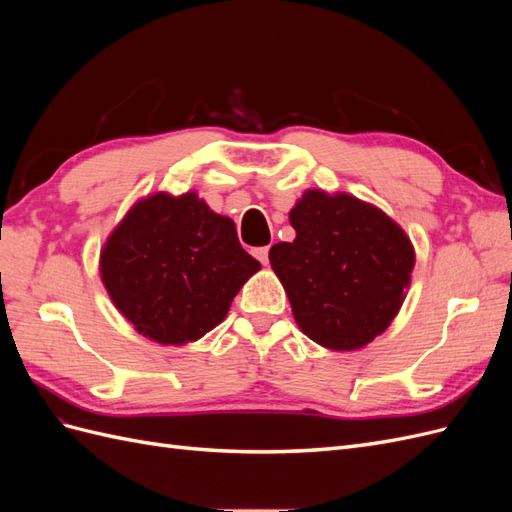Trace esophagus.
Here are the masks:
<instances>
[{
  "mask_svg": "<svg viewBox=\"0 0 512 512\" xmlns=\"http://www.w3.org/2000/svg\"><path fill=\"white\" fill-rule=\"evenodd\" d=\"M252 254L262 262V265H267V262H269V245H265V247H254Z\"/></svg>",
  "mask_w": 512,
  "mask_h": 512,
  "instance_id": "esophagus-1",
  "label": "esophagus"
}]
</instances>
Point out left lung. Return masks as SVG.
<instances>
[{
  "label": "left lung",
  "mask_w": 512,
  "mask_h": 512,
  "mask_svg": "<svg viewBox=\"0 0 512 512\" xmlns=\"http://www.w3.org/2000/svg\"><path fill=\"white\" fill-rule=\"evenodd\" d=\"M292 243L271 267L301 331L329 350H356L386 331L410 286L414 247L378 207L350 194L307 190L290 211Z\"/></svg>",
  "instance_id": "8db88e82"
}]
</instances>
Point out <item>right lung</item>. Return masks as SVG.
Masks as SVG:
<instances>
[{
    "label": "right lung",
    "mask_w": 512,
    "mask_h": 512,
    "mask_svg": "<svg viewBox=\"0 0 512 512\" xmlns=\"http://www.w3.org/2000/svg\"><path fill=\"white\" fill-rule=\"evenodd\" d=\"M258 269L235 222L196 192L138 200L100 254L108 297L138 333L164 346L196 342L218 327Z\"/></svg>",
    "instance_id": "right-lung-1"
}]
</instances>
